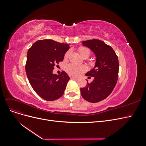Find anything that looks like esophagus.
<instances>
[{
  "label": "esophagus",
  "mask_w": 146,
  "mask_h": 146,
  "mask_svg": "<svg viewBox=\"0 0 146 146\" xmlns=\"http://www.w3.org/2000/svg\"><path fill=\"white\" fill-rule=\"evenodd\" d=\"M70 78L73 79V80H78V78L76 77H70Z\"/></svg>",
  "instance_id": "34e87169"
}]
</instances>
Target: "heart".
Here are the masks:
<instances>
[{"label": "heart", "mask_w": 146, "mask_h": 146, "mask_svg": "<svg viewBox=\"0 0 146 146\" xmlns=\"http://www.w3.org/2000/svg\"><path fill=\"white\" fill-rule=\"evenodd\" d=\"M78 52L80 53L82 56L85 55H88V56L90 55V50L86 47H80L79 48ZM69 52H67L64 55L65 58H67L69 55ZM87 70V68L84 65H78L74 63H70L66 66V70L70 76H78L83 72H85Z\"/></svg>", "instance_id": "heart-1"}]
</instances>
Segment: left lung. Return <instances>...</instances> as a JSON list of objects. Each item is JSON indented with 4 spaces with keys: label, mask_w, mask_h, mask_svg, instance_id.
I'll return each mask as SVG.
<instances>
[{
    "label": "left lung",
    "mask_w": 146,
    "mask_h": 146,
    "mask_svg": "<svg viewBox=\"0 0 146 146\" xmlns=\"http://www.w3.org/2000/svg\"><path fill=\"white\" fill-rule=\"evenodd\" d=\"M82 45L94 52L96 60L94 67L85 75L94 78L92 82L87 81L85 87L80 88L83 98L91 103L105 99L111 93L118 78L119 61L113 48L99 39L84 41Z\"/></svg>",
    "instance_id": "8db88e82"
}]
</instances>
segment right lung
Here are the masks:
<instances>
[{
  "label": "right lung",
  "instance_id": "right-lung-1",
  "mask_svg": "<svg viewBox=\"0 0 146 146\" xmlns=\"http://www.w3.org/2000/svg\"><path fill=\"white\" fill-rule=\"evenodd\" d=\"M69 44L52 39L35 42L27 52L25 71L33 90L41 98L53 101L64 94L69 77L64 71L53 74L56 63L62 61Z\"/></svg>",
  "mask_w": 146,
  "mask_h": 146
}]
</instances>
